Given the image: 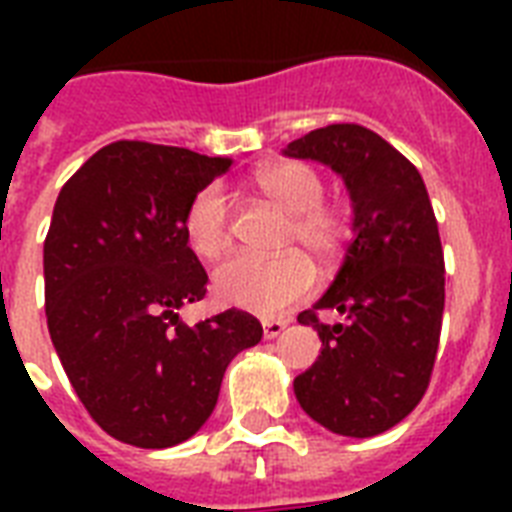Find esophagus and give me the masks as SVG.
Segmentation results:
<instances>
[{
	"instance_id": "1",
	"label": "esophagus",
	"mask_w": 512,
	"mask_h": 512,
	"mask_svg": "<svg viewBox=\"0 0 512 512\" xmlns=\"http://www.w3.org/2000/svg\"><path fill=\"white\" fill-rule=\"evenodd\" d=\"M284 329H287V321H279V319H265L263 321L265 340H273V337H279Z\"/></svg>"
}]
</instances>
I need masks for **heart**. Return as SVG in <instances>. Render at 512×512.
<instances>
[{
  "mask_svg": "<svg viewBox=\"0 0 512 512\" xmlns=\"http://www.w3.org/2000/svg\"><path fill=\"white\" fill-rule=\"evenodd\" d=\"M257 188L292 215L289 241L308 249L319 263H335L350 236L345 209L324 204V180L311 164L276 162L257 172ZM188 247L215 260L231 244V199L220 183L204 185L183 217ZM316 289V268L303 252L281 257L236 255L212 276V292L228 308L279 316Z\"/></svg>",
  "mask_w": 512,
  "mask_h": 512,
  "instance_id": "1",
  "label": "heart"
}]
</instances>
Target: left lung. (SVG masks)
<instances>
[{"mask_svg":"<svg viewBox=\"0 0 512 512\" xmlns=\"http://www.w3.org/2000/svg\"><path fill=\"white\" fill-rule=\"evenodd\" d=\"M284 156L327 164L353 207V241L329 289L297 316L321 356L295 377L305 414L337 436L372 438L420 404L444 316V249L414 164L361 124H329L292 140ZM332 307L342 325H321Z\"/></svg>","mask_w":512,"mask_h":512,"instance_id":"obj_1","label":"left lung"}]
</instances>
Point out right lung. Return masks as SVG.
Masks as SVG:
<instances>
[{
	"label": "right lung",
	"instance_id": "right-lung-1",
	"mask_svg": "<svg viewBox=\"0 0 512 512\" xmlns=\"http://www.w3.org/2000/svg\"><path fill=\"white\" fill-rule=\"evenodd\" d=\"M231 164L119 140L60 188L44 239L47 329L79 401L116 441H188L215 409L233 356L263 337L260 321L236 308L196 327L177 313L207 295L185 209Z\"/></svg>",
	"mask_w": 512,
	"mask_h": 512
}]
</instances>
